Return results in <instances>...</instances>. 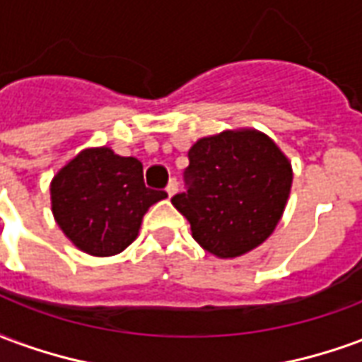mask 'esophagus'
Wrapping results in <instances>:
<instances>
[{"mask_svg":"<svg viewBox=\"0 0 362 362\" xmlns=\"http://www.w3.org/2000/svg\"><path fill=\"white\" fill-rule=\"evenodd\" d=\"M176 192H178V182H176V178H170V182L166 184V194H168V197H173Z\"/></svg>","mask_w":362,"mask_h":362,"instance_id":"34e87169","label":"esophagus"}]
</instances>
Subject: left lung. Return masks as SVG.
I'll return each mask as SVG.
<instances>
[{"instance_id": "obj_1", "label": "left lung", "mask_w": 362, "mask_h": 362, "mask_svg": "<svg viewBox=\"0 0 362 362\" xmlns=\"http://www.w3.org/2000/svg\"><path fill=\"white\" fill-rule=\"evenodd\" d=\"M184 173L188 189L173 205L192 236L217 258H236L272 235L285 211L293 168L258 129H227L197 139Z\"/></svg>"}]
</instances>
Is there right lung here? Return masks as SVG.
<instances>
[{"label": "right lung", "instance_id": "obj_1", "mask_svg": "<svg viewBox=\"0 0 362 362\" xmlns=\"http://www.w3.org/2000/svg\"><path fill=\"white\" fill-rule=\"evenodd\" d=\"M166 192L143 182V165L110 147L81 151L50 184L52 213L64 235L90 256H116L134 243L143 215Z\"/></svg>", "mask_w": 362, "mask_h": 362}]
</instances>
